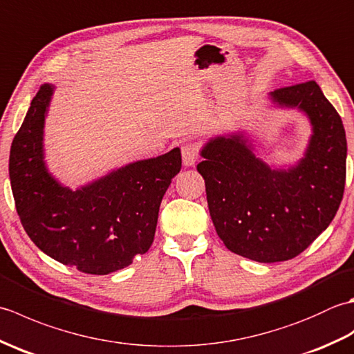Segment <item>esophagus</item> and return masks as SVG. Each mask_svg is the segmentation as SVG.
I'll list each match as a JSON object with an SVG mask.
<instances>
[{
    "mask_svg": "<svg viewBox=\"0 0 354 354\" xmlns=\"http://www.w3.org/2000/svg\"><path fill=\"white\" fill-rule=\"evenodd\" d=\"M181 153H183V162L185 167H192L199 158V146L193 141H185L181 146Z\"/></svg>",
    "mask_w": 354,
    "mask_h": 354,
    "instance_id": "34e87169",
    "label": "esophagus"
}]
</instances>
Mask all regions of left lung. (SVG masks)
<instances>
[{
	"label": "left lung",
	"instance_id": "left-lung-1",
	"mask_svg": "<svg viewBox=\"0 0 354 354\" xmlns=\"http://www.w3.org/2000/svg\"><path fill=\"white\" fill-rule=\"evenodd\" d=\"M269 99L309 118L312 135L297 164L270 167L243 132L209 138L198 164L217 236L231 252L260 263L297 257L328 227L347 161L342 120L317 82L275 89Z\"/></svg>",
	"mask_w": 354,
	"mask_h": 354
}]
</instances>
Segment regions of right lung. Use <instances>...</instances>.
<instances>
[{
	"label": "right lung",
	"instance_id": "obj_1",
	"mask_svg": "<svg viewBox=\"0 0 354 354\" xmlns=\"http://www.w3.org/2000/svg\"><path fill=\"white\" fill-rule=\"evenodd\" d=\"M53 93V85H41L10 147L18 216L51 259L86 274L115 272L152 245L162 196L181 170V150L126 164L71 190L45 164L44 126Z\"/></svg>",
	"mask_w": 354,
	"mask_h": 354
}]
</instances>
